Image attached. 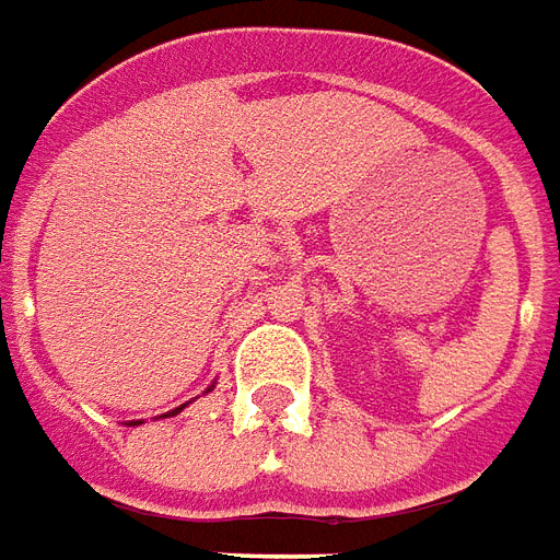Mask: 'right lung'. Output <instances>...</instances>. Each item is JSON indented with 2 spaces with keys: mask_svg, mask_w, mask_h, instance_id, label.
Masks as SVG:
<instances>
[{
  "mask_svg": "<svg viewBox=\"0 0 560 560\" xmlns=\"http://www.w3.org/2000/svg\"><path fill=\"white\" fill-rule=\"evenodd\" d=\"M184 407H186V404H184ZM184 407H177V409H172V412H168V416H177V412H180V409H184Z\"/></svg>",
  "mask_w": 560,
  "mask_h": 560,
  "instance_id": "1",
  "label": "right lung"
}]
</instances>
